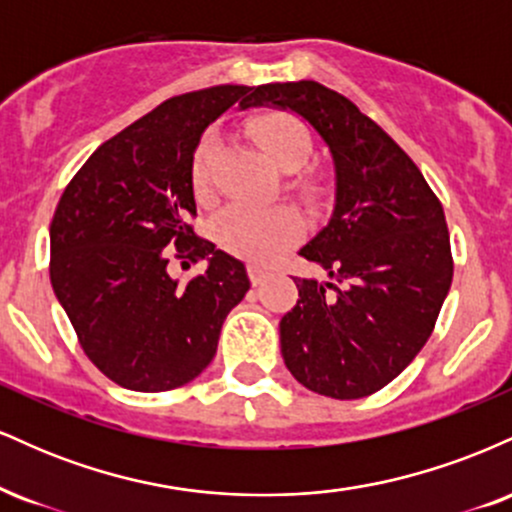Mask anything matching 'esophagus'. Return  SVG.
<instances>
[{
    "mask_svg": "<svg viewBox=\"0 0 512 512\" xmlns=\"http://www.w3.org/2000/svg\"><path fill=\"white\" fill-rule=\"evenodd\" d=\"M248 274H250V281L255 286H262L264 281H267L269 272L264 267H260V264H248Z\"/></svg>",
    "mask_w": 512,
    "mask_h": 512,
    "instance_id": "1",
    "label": "esophagus"
}]
</instances>
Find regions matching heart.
<instances>
[{"label": "heart", "mask_w": 512, "mask_h": 512, "mask_svg": "<svg viewBox=\"0 0 512 512\" xmlns=\"http://www.w3.org/2000/svg\"><path fill=\"white\" fill-rule=\"evenodd\" d=\"M250 134L262 151L281 170H298L313 151L308 127L289 113H269L250 122ZM219 154V137L214 132L204 134L195 158H192V185L199 197L211 192V175ZM293 190L305 199L322 195V182L317 175H298L291 182ZM303 236V219L296 209L276 204V207H255V204H233L216 221V240L233 255L252 262H269Z\"/></svg>", "instance_id": "1"}]
</instances>
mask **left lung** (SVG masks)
<instances>
[{"label": "left lung", "instance_id": "8db88e82", "mask_svg": "<svg viewBox=\"0 0 512 512\" xmlns=\"http://www.w3.org/2000/svg\"><path fill=\"white\" fill-rule=\"evenodd\" d=\"M255 105L301 115L334 163L332 219L301 255L330 281L293 279L281 356L303 387L332 399L383 390L424 349L452 284L443 207L383 127L317 81L255 88Z\"/></svg>", "mask_w": 512, "mask_h": 512}]
</instances>
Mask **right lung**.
I'll return each mask as SVG.
<instances>
[{
	"instance_id": "1",
	"label": "right lung",
	"mask_w": 512,
	"mask_h": 512,
	"mask_svg": "<svg viewBox=\"0 0 512 512\" xmlns=\"http://www.w3.org/2000/svg\"><path fill=\"white\" fill-rule=\"evenodd\" d=\"M238 101L255 105V88L226 84L168 98L93 151L52 216L57 301L93 366L127 390L166 392L195 380L250 289L245 264L187 223L197 216L199 137ZM170 259H204L208 269L182 285Z\"/></svg>"
}]
</instances>
